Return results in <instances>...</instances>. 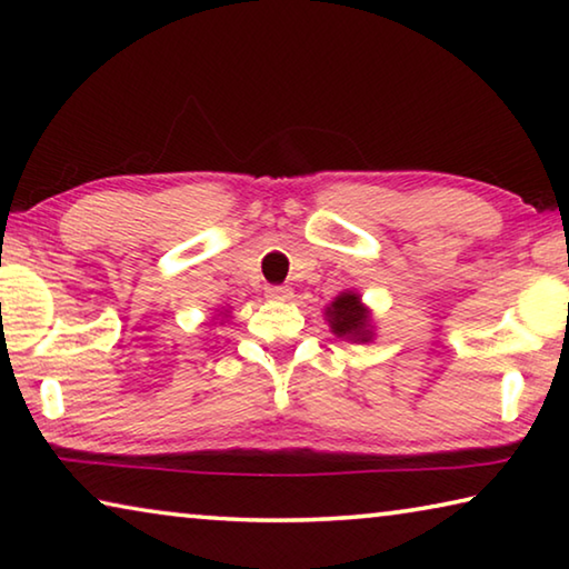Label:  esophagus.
<instances>
[{"mask_svg":"<svg viewBox=\"0 0 569 569\" xmlns=\"http://www.w3.org/2000/svg\"><path fill=\"white\" fill-rule=\"evenodd\" d=\"M291 296H293V291L288 286H268L266 288V298H271V301H288Z\"/></svg>","mask_w":569,"mask_h":569,"instance_id":"obj_1","label":"esophagus"}]
</instances>
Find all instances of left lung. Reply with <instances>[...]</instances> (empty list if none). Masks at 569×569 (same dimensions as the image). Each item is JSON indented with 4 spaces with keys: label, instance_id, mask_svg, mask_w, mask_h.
Here are the masks:
<instances>
[{
    "label": "left lung",
    "instance_id": "1",
    "mask_svg": "<svg viewBox=\"0 0 569 569\" xmlns=\"http://www.w3.org/2000/svg\"><path fill=\"white\" fill-rule=\"evenodd\" d=\"M329 323L336 336H346V339H356V341H369V313L361 306L359 296L356 293H341L336 301L331 303L329 311Z\"/></svg>",
    "mask_w": 569,
    "mask_h": 569
}]
</instances>
